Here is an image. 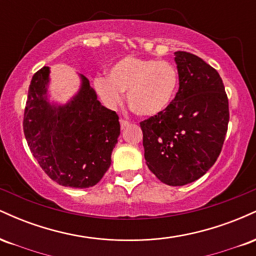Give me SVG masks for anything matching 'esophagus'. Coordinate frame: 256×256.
<instances>
[{
	"label": "esophagus",
	"instance_id": "obj_1",
	"mask_svg": "<svg viewBox=\"0 0 256 256\" xmlns=\"http://www.w3.org/2000/svg\"><path fill=\"white\" fill-rule=\"evenodd\" d=\"M128 124H130V122H126V120H124V119H120V126H122V128H128Z\"/></svg>",
	"mask_w": 256,
	"mask_h": 256
}]
</instances>
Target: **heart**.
<instances>
[{
    "label": "heart",
    "mask_w": 256,
    "mask_h": 256,
    "mask_svg": "<svg viewBox=\"0 0 256 256\" xmlns=\"http://www.w3.org/2000/svg\"><path fill=\"white\" fill-rule=\"evenodd\" d=\"M178 72L171 62L155 58L128 56L108 70V77H98L94 86L102 101L116 107L126 92L128 107L138 116L150 118L171 106L178 89Z\"/></svg>",
    "instance_id": "heart-1"
}]
</instances>
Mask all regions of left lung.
Wrapping results in <instances>:
<instances>
[{
	"mask_svg": "<svg viewBox=\"0 0 256 256\" xmlns=\"http://www.w3.org/2000/svg\"><path fill=\"white\" fill-rule=\"evenodd\" d=\"M179 90L164 113L140 122L148 168L172 186L192 183L214 165L228 124L219 73L201 58L176 52Z\"/></svg>",
	"mask_w": 256,
	"mask_h": 256,
	"instance_id": "left-lung-1",
	"label": "left lung"
}]
</instances>
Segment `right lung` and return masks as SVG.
<instances>
[{
  "instance_id": "add662e5",
  "label": "right lung",
  "mask_w": 256,
  "mask_h": 256,
  "mask_svg": "<svg viewBox=\"0 0 256 256\" xmlns=\"http://www.w3.org/2000/svg\"><path fill=\"white\" fill-rule=\"evenodd\" d=\"M49 67L32 77L24 113V134L30 150L52 180L62 186H94L112 162L120 134L119 116L104 107L89 80L66 104L48 100Z\"/></svg>"
}]
</instances>
